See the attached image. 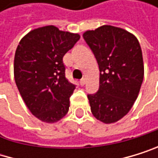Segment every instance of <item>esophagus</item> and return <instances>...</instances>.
I'll return each mask as SVG.
<instances>
[{
  "label": "esophagus",
  "mask_w": 158,
  "mask_h": 158,
  "mask_svg": "<svg viewBox=\"0 0 158 158\" xmlns=\"http://www.w3.org/2000/svg\"><path fill=\"white\" fill-rule=\"evenodd\" d=\"M86 83V81H85V78H81V80L80 81V84L81 85V86H83L84 84Z\"/></svg>",
  "instance_id": "34e87169"
}]
</instances>
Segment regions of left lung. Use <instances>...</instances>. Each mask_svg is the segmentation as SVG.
<instances>
[{"label": "left lung", "mask_w": 158, "mask_h": 158, "mask_svg": "<svg viewBox=\"0 0 158 158\" xmlns=\"http://www.w3.org/2000/svg\"><path fill=\"white\" fill-rule=\"evenodd\" d=\"M99 67V88L87 95L94 117L104 123L128 113L140 90L144 66L137 39L124 29L103 25L83 34Z\"/></svg>", "instance_id": "1"}]
</instances>
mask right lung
Wrapping results in <instances>:
<instances>
[{
    "label": "right lung",
    "instance_id": "right-lung-1",
    "mask_svg": "<svg viewBox=\"0 0 158 158\" xmlns=\"http://www.w3.org/2000/svg\"><path fill=\"white\" fill-rule=\"evenodd\" d=\"M80 38L48 25L29 32L17 47L16 85L27 108L41 121L56 122L69 110L76 85L65 77L63 56Z\"/></svg>",
    "mask_w": 158,
    "mask_h": 158
}]
</instances>
